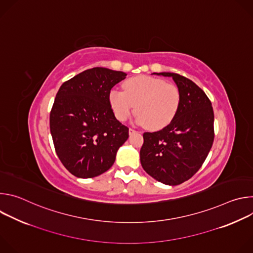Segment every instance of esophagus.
I'll return each instance as SVG.
<instances>
[{
	"label": "esophagus",
	"instance_id": "esophagus-1",
	"mask_svg": "<svg viewBox=\"0 0 253 253\" xmlns=\"http://www.w3.org/2000/svg\"><path fill=\"white\" fill-rule=\"evenodd\" d=\"M136 132H137V131H136L135 129H133V128H130V129H129V134H130V135H131V134H134V133H136Z\"/></svg>",
	"mask_w": 253,
	"mask_h": 253
}]
</instances>
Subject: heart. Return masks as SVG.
<instances>
[{
    "mask_svg": "<svg viewBox=\"0 0 253 253\" xmlns=\"http://www.w3.org/2000/svg\"><path fill=\"white\" fill-rule=\"evenodd\" d=\"M123 90H112L109 95V103L116 118L126 121L135 106L136 121L150 130L167 126L175 117L181 99L174 84L144 75L125 81Z\"/></svg>",
    "mask_w": 253,
    "mask_h": 253,
    "instance_id": "1",
    "label": "heart"
}]
</instances>
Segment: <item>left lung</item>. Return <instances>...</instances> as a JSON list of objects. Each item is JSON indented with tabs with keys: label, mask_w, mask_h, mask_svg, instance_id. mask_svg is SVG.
Here are the masks:
<instances>
[{
	"label": "left lung",
	"mask_w": 253,
	"mask_h": 253,
	"mask_svg": "<svg viewBox=\"0 0 253 253\" xmlns=\"http://www.w3.org/2000/svg\"><path fill=\"white\" fill-rule=\"evenodd\" d=\"M172 77L181 99L173 120L163 129L143 134L140 150L143 169L157 181L178 185L190 179L204 163L214 140V113L211 101L190 79Z\"/></svg>",
	"instance_id": "8db88e82"
}]
</instances>
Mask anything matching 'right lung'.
I'll return each instance as SVG.
<instances>
[{
  "mask_svg": "<svg viewBox=\"0 0 253 253\" xmlns=\"http://www.w3.org/2000/svg\"><path fill=\"white\" fill-rule=\"evenodd\" d=\"M124 72L92 68L64 82L50 112L56 153L76 177L92 178L109 169L129 137L109 103L111 89L126 78Z\"/></svg>",
  "mask_w": 253,
  "mask_h": 253,
  "instance_id": "add662e5",
  "label": "right lung"
}]
</instances>
